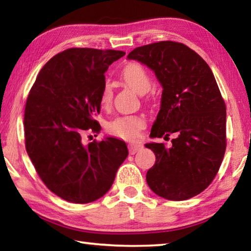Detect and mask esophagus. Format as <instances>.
I'll return each instance as SVG.
<instances>
[{
  "instance_id": "obj_1",
  "label": "esophagus",
  "mask_w": 251,
  "mask_h": 251,
  "mask_svg": "<svg viewBox=\"0 0 251 251\" xmlns=\"http://www.w3.org/2000/svg\"><path fill=\"white\" fill-rule=\"evenodd\" d=\"M143 144H129L128 145V150L131 155H134L135 152L139 151L141 150H143Z\"/></svg>"
}]
</instances>
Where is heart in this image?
Returning <instances> with one entry per match:
<instances>
[{"label": "heart", "mask_w": 251, "mask_h": 251, "mask_svg": "<svg viewBox=\"0 0 251 251\" xmlns=\"http://www.w3.org/2000/svg\"><path fill=\"white\" fill-rule=\"evenodd\" d=\"M122 78L130 88L138 93L145 94L151 87V78L145 67L139 63H129L121 73ZM100 104L107 107L113 100V87L109 83L103 85L100 97ZM146 122L142 116L127 115L117 117L108 123L107 130L110 135L124 141H135L139 137V133L145 127Z\"/></svg>", "instance_id": "heart-1"}]
</instances>
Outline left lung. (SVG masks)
<instances>
[{"mask_svg":"<svg viewBox=\"0 0 251 251\" xmlns=\"http://www.w3.org/2000/svg\"><path fill=\"white\" fill-rule=\"evenodd\" d=\"M155 72L163 86L151 137H176L172 147L146 144L155 152L147 172L150 188L169 201H186L203 192L217 175L226 151V105L210 67L182 43L163 41L127 55Z\"/></svg>","mask_w":251,"mask_h":251,"instance_id":"obj_1","label":"left lung"}]
</instances>
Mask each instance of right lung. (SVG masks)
Returning <instances> with one entry per match:
<instances>
[{"instance_id":"1","label":"right lung","mask_w":251,"mask_h":251,"mask_svg":"<svg viewBox=\"0 0 251 251\" xmlns=\"http://www.w3.org/2000/svg\"><path fill=\"white\" fill-rule=\"evenodd\" d=\"M123 50L74 48L42 67L24 112L25 147L37 175L66 201L87 203L108 192L128 155L125 142L114 137L84 145L88 131L100 133L105 72Z\"/></svg>"}]
</instances>
